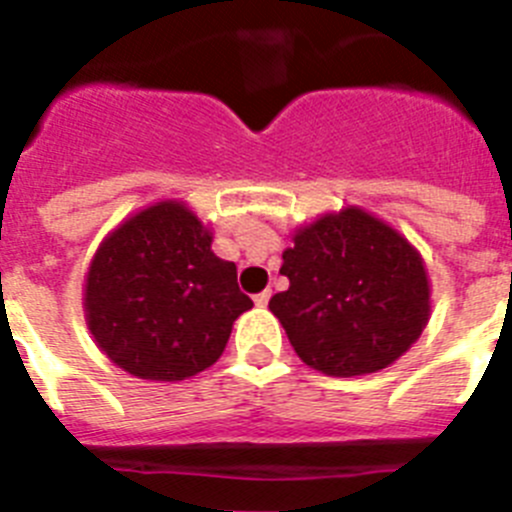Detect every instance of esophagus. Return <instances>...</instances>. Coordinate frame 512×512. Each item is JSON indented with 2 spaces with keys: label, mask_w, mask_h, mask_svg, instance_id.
Segmentation results:
<instances>
[{
  "label": "esophagus",
  "mask_w": 512,
  "mask_h": 512,
  "mask_svg": "<svg viewBox=\"0 0 512 512\" xmlns=\"http://www.w3.org/2000/svg\"><path fill=\"white\" fill-rule=\"evenodd\" d=\"M269 300H271V289H264L261 295L253 297V302H256V307H266V305H269Z\"/></svg>",
  "instance_id": "obj_1"
}]
</instances>
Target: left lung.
<instances>
[{"mask_svg": "<svg viewBox=\"0 0 512 512\" xmlns=\"http://www.w3.org/2000/svg\"><path fill=\"white\" fill-rule=\"evenodd\" d=\"M269 300L310 369L364 377L395 364L431 320V277L418 248L387 220L346 205L292 230Z\"/></svg>", "mask_w": 512, "mask_h": 512, "instance_id": "left-lung-1", "label": "left lung"}]
</instances>
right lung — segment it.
<instances>
[{
  "label": "right lung",
  "instance_id": "1",
  "mask_svg": "<svg viewBox=\"0 0 512 512\" xmlns=\"http://www.w3.org/2000/svg\"><path fill=\"white\" fill-rule=\"evenodd\" d=\"M212 228L182 200H158L104 235L84 277V320L122 372L182 382L205 372L253 302Z\"/></svg>",
  "mask_w": 512,
  "mask_h": 512
}]
</instances>
